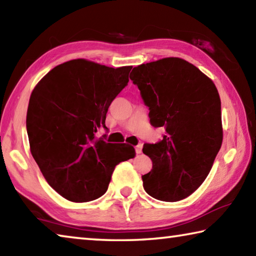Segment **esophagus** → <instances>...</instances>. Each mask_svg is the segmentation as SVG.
<instances>
[{"mask_svg":"<svg viewBox=\"0 0 256 256\" xmlns=\"http://www.w3.org/2000/svg\"><path fill=\"white\" fill-rule=\"evenodd\" d=\"M136 151L138 154L142 152V144H138V146H136Z\"/></svg>","mask_w":256,"mask_h":256,"instance_id":"esophagus-1","label":"esophagus"}]
</instances>
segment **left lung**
I'll return each mask as SVG.
<instances>
[{"label": "left lung", "mask_w": 256, "mask_h": 256, "mask_svg": "<svg viewBox=\"0 0 256 256\" xmlns=\"http://www.w3.org/2000/svg\"><path fill=\"white\" fill-rule=\"evenodd\" d=\"M131 74L149 107L151 125L166 131L159 142L142 149L152 160V170L142 176L144 188L160 201L183 200L204 182L222 144L218 90L178 58L141 64Z\"/></svg>", "instance_id": "8db88e82"}]
</instances>
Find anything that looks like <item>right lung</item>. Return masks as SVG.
I'll use <instances>...</instances> for the list:
<instances>
[{
  "label": "right lung",
  "mask_w": 256,
  "mask_h": 256,
  "mask_svg": "<svg viewBox=\"0 0 256 256\" xmlns=\"http://www.w3.org/2000/svg\"><path fill=\"white\" fill-rule=\"evenodd\" d=\"M132 66L112 68L72 60L50 70L32 92L27 112L30 151L52 188L66 200L106 193L116 164L136 157L126 144H107L108 107L128 86Z\"/></svg>",
  "instance_id": "obj_1"
}]
</instances>
